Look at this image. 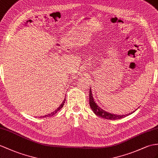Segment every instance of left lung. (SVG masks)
Listing matches in <instances>:
<instances>
[{
  "label": "left lung",
  "mask_w": 158,
  "mask_h": 158,
  "mask_svg": "<svg viewBox=\"0 0 158 158\" xmlns=\"http://www.w3.org/2000/svg\"><path fill=\"white\" fill-rule=\"evenodd\" d=\"M89 103H90V106L92 109V110H93L94 113L97 115V116L102 117L106 119H109V120H116V119H120L123 117H125L126 116H127L129 114H123V115H118V114H112L106 112V111L102 109L101 107H99L97 103H96L94 101V98L92 97V91L91 89H90V94H89ZM131 114H132V113H131Z\"/></svg>",
  "instance_id": "1"
}]
</instances>
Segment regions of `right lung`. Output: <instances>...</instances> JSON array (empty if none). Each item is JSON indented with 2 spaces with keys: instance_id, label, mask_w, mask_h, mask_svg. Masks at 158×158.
Masks as SVG:
<instances>
[{
  "instance_id": "obj_1",
  "label": "right lung",
  "mask_w": 158,
  "mask_h": 158,
  "mask_svg": "<svg viewBox=\"0 0 158 158\" xmlns=\"http://www.w3.org/2000/svg\"><path fill=\"white\" fill-rule=\"evenodd\" d=\"M65 101H66V99H64V101L62 102V103L61 104V105H60V106L58 107V108H57L56 110H54V111H53V112L51 113L50 114H47V115H45V116H43V117H52V116H53V115H54V114L57 112V111L60 110L61 108H62L63 106H64V105Z\"/></svg>"
}]
</instances>
